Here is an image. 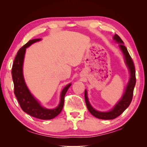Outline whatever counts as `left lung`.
<instances>
[{"instance_id": "8db88e82", "label": "left lung", "mask_w": 147, "mask_h": 147, "mask_svg": "<svg viewBox=\"0 0 147 147\" xmlns=\"http://www.w3.org/2000/svg\"><path fill=\"white\" fill-rule=\"evenodd\" d=\"M113 39L115 40L117 42L120 43L119 47L121 48L122 52L123 53L124 57H125L126 63L129 69L131 78L126 87L125 92L124 93L121 99L118 102V103L115 106V107L112 110H110L107 112H99V111H97L93 109L88 101L87 91L86 90L84 91V99H85L86 105L88 110L90 111V112L93 115V116L102 119H113L116 118L117 117L119 116L121 113H123L124 111L128 107L129 105H130L132 101L133 92H134V89L136 83L135 66L134 65V63H133L129 53L126 47L123 45V41L117 34H115L114 35Z\"/></svg>"}]
</instances>
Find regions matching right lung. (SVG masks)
I'll return each instance as SVG.
<instances>
[{
  "instance_id": "1",
  "label": "right lung",
  "mask_w": 147,
  "mask_h": 147,
  "mask_svg": "<svg viewBox=\"0 0 147 147\" xmlns=\"http://www.w3.org/2000/svg\"><path fill=\"white\" fill-rule=\"evenodd\" d=\"M40 40V38L30 40L18 51L11 69V74L14 83V93L21 108L30 116L41 119H51L58 115L63 110L64 97L71 84L67 85L62 91L61 101L58 107L55 109H47L42 107L30 94L26 85L23 75V64L26 48L31 44Z\"/></svg>"
}]
</instances>
